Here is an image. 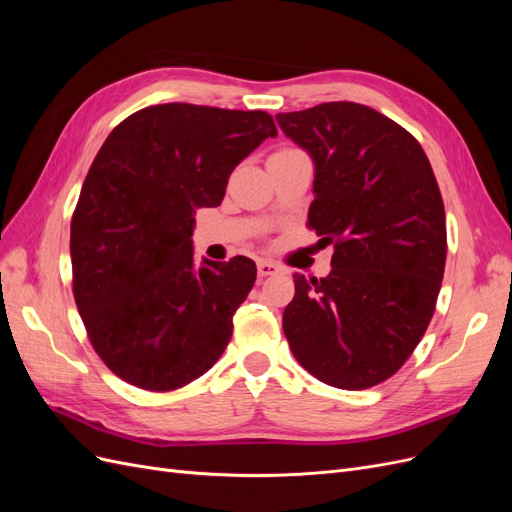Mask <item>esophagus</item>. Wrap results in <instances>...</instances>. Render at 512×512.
<instances>
[{
    "label": "esophagus",
    "instance_id": "34e87169",
    "mask_svg": "<svg viewBox=\"0 0 512 512\" xmlns=\"http://www.w3.org/2000/svg\"><path fill=\"white\" fill-rule=\"evenodd\" d=\"M277 271H280V267H277L275 262H271V260H258V275H260V277L275 275Z\"/></svg>",
    "mask_w": 512,
    "mask_h": 512
}]
</instances>
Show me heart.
I'll return each mask as SVG.
<instances>
[{"mask_svg": "<svg viewBox=\"0 0 512 512\" xmlns=\"http://www.w3.org/2000/svg\"><path fill=\"white\" fill-rule=\"evenodd\" d=\"M288 151H297V149H280V151H275V153H288Z\"/></svg>", "mask_w": 512, "mask_h": 512, "instance_id": "1", "label": "heart"}]
</instances>
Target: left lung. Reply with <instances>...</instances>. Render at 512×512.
<instances>
[{"mask_svg": "<svg viewBox=\"0 0 512 512\" xmlns=\"http://www.w3.org/2000/svg\"><path fill=\"white\" fill-rule=\"evenodd\" d=\"M314 160L307 226L331 273H294L284 335L309 374L346 391L389 380L425 335L446 262L444 203L416 138L365 104L277 113Z\"/></svg>", "mask_w": 512, "mask_h": 512, "instance_id": "obj_1", "label": "left lung"}]
</instances>
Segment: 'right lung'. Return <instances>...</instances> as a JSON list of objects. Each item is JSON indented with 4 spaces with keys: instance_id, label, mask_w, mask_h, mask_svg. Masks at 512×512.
<instances>
[{
    "instance_id": "obj_1",
    "label": "right lung",
    "mask_w": 512,
    "mask_h": 512,
    "mask_svg": "<svg viewBox=\"0 0 512 512\" xmlns=\"http://www.w3.org/2000/svg\"><path fill=\"white\" fill-rule=\"evenodd\" d=\"M269 136L265 111L147 106L108 134L72 213V292L115 376L175 391L203 376L256 282L254 260L194 265L198 207H218L235 166Z\"/></svg>"
}]
</instances>
